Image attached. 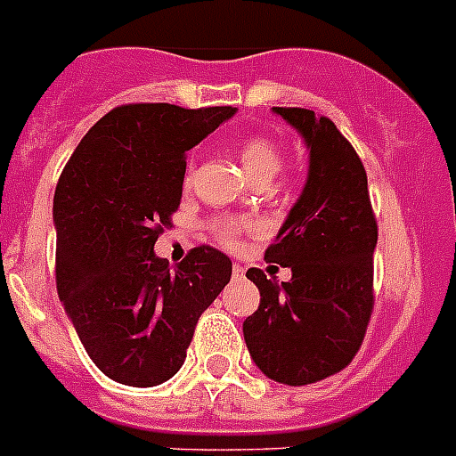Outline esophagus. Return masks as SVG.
Returning <instances> with one entry per match:
<instances>
[{
	"instance_id": "34e87169",
	"label": "esophagus",
	"mask_w": 456,
	"mask_h": 456,
	"mask_svg": "<svg viewBox=\"0 0 456 456\" xmlns=\"http://www.w3.org/2000/svg\"><path fill=\"white\" fill-rule=\"evenodd\" d=\"M232 276H234V279H243V266L240 265L232 266Z\"/></svg>"
}]
</instances>
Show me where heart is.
Returning a JSON list of instances; mask_svg holds the SVG:
<instances>
[{"label":"heart","instance_id":"1","mask_svg":"<svg viewBox=\"0 0 456 456\" xmlns=\"http://www.w3.org/2000/svg\"><path fill=\"white\" fill-rule=\"evenodd\" d=\"M239 159L243 164L250 180H272L276 173L283 166V151L273 140L262 138V135H255V138H248L240 142L239 147ZM187 183H190V175H187ZM250 229V222L246 220H222L216 222L217 239L224 243L227 248L239 246L240 236L246 234Z\"/></svg>","mask_w":456,"mask_h":456}]
</instances>
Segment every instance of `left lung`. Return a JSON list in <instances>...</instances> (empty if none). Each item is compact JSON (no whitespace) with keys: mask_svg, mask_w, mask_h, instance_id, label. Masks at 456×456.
<instances>
[{"mask_svg":"<svg viewBox=\"0 0 456 456\" xmlns=\"http://www.w3.org/2000/svg\"><path fill=\"white\" fill-rule=\"evenodd\" d=\"M272 110L305 140L309 173L265 253V260L290 266L292 279L279 283L248 269L260 306L243 321V337L262 375L305 387L344 370L361 349L375 305L377 222L365 168L337 126L302 107Z\"/></svg>","mask_w":456,"mask_h":456,"instance_id":"left-lung-1","label":"left lung"}]
</instances>
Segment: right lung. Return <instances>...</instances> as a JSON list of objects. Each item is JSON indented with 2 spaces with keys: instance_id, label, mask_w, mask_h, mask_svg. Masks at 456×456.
<instances>
[{
  "instance_id": "obj_1",
  "label": "right lung",
  "mask_w": 456,
  "mask_h": 456,
  "mask_svg": "<svg viewBox=\"0 0 456 456\" xmlns=\"http://www.w3.org/2000/svg\"><path fill=\"white\" fill-rule=\"evenodd\" d=\"M234 114L121 105L81 138L58 180V297L114 382L147 388L175 375L196 321L232 279V260L216 248H194L170 272L154 243L183 199L184 154Z\"/></svg>"
}]
</instances>
